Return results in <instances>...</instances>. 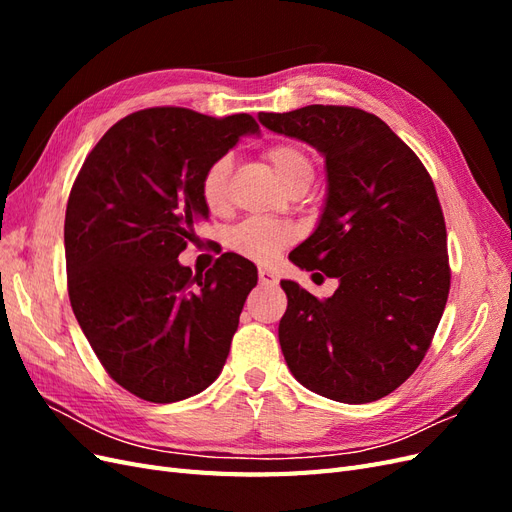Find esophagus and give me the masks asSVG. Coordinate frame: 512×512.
<instances>
[{
    "instance_id": "1",
    "label": "esophagus",
    "mask_w": 512,
    "mask_h": 512,
    "mask_svg": "<svg viewBox=\"0 0 512 512\" xmlns=\"http://www.w3.org/2000/svg\"><path fill=\"white\" fill-rule=\"evenodd\" d=\"M258 280H260V284H265V286H275L277 282H280V280H277V273L271 271V269H260Z\"/></svg>"
}]
</instances>
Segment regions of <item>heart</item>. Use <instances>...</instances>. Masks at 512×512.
<instances>
[{
  "label": "heart",
  "instance_id": "heart-1",
  "mask_svg": "<svg viewBox=\"0 0 512 512\" xmlns=\"http://www.w3.org/2000/svg\"><path fill=\"white\" fill-rule=\"evenodd\" d=\"M267 160L273 173L286 190L309 188L314 181V162L307 151L294 143H277L267 149ZM230 158L215 160L200 181V198L211 213H222L228 207V179ZM292 232L284 224L269 220H245L230 230L228 245L241 256L256 262H271L288 245Z\"/></svg>",
  "mask_w": 512,
  "mask_h": 512
}]
</instances>
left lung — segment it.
Returning a JSON list of instances; mask_svg holds the SVG:
<instances>
[{
  "instance_id": "1",
  "label": "left lung",
  "mask_w": 512,
  "mask_h": 512,
  "mask_svg": "<svg viewBox=\"0 0 512 512\" xmlns=\"http://www.w3.org/2000/svg\"><path fill=\"white\" fill-rule=\"evenodd\" d=\"M258 121L312 145L327 168L318 226L290 260L339 286L320 301L282 282L284 359L305 389L369 404L414 374L444 312L451 269L436 188L416 153L361 108L312 104Z\"/></svg>"
}]
</instances>
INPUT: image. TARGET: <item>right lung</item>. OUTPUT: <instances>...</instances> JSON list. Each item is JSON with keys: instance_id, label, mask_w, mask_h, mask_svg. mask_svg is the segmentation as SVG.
I'll use <instances>...</instances> for the list:
<instances>
[{"instance_id": "add662e5", "label": "right lung", "mask_w": 512, "mask_h": 512, "mask_svg": "<svg viewBox=\"0 0 512 512\" xmlns=\"http://www.w3.org/2000/svg\"><path fill=\"white\" fill-rule=\"evenodd\" d=\"M245 134L252 115L209 117L145 108L91 149L66 209L68 294L89 346L119 386L153 404L205 391L220 376L254 262L224 254L192 275L177 260L209 218L205 170Z\"/></svg>"}]
</instances>
